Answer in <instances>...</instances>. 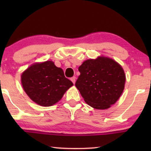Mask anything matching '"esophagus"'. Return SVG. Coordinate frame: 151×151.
<instances>
[{
    "label": "esophagus",
    "instance_id": "esophagus-1",
    "mask_svg": "<svg viewBox=\"0 0 151 151\" xmlns=\"http://www.w3.org/2000/svg\"><path fill=\"white\" fill-rule=\"evenodd\" d=\"M76 78L75 77V76H73V77L71 78V82H73V84H75V82H76Z\"/></svg>",
    "mask_w": 151,
    "mask_h": 151
}]
</instances>
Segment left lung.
Instances as JSON below:
<instances>
[{"instance_id": "8db88e82", "label": "left lung", "mask_w": 151, "mask_h": 151, "mask_svg": "<svg viewBox=\"0 0 151 151\" xmlns=\"http://www.w3.org/2000/svg\"><path fill=\"white\" fill-rule=\"evenodd\" d=\"M80 75L76 88L89 106L106 109L114 104L122 93L126 77L117 62L105 57L87 60L78 68Z\"/></svg>"}]
</instances>
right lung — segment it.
<instances>
[{
	"label": "right lung",
	"mask_w": 151,
	"mask_h": 151,
	"mask_svg": "<svg viewBox=\"0 0 151 151\" xmlns=\"http://www.w3.org/2000/svg\"><path fill=\"white\" fill-rule=\"evenodd\" d=\"M21 82L27 96L42 106L55 104L73 85L52 61L34 64L22 73Z\"/></svg>",
	"instance_id": "obj_1"
}]
</instances>
